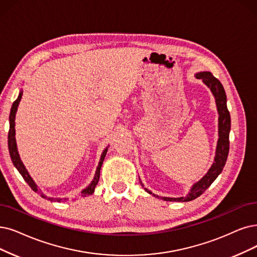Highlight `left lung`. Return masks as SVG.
Instances as JSON below:
<instances>
[{
  "label": "left lung",
  "instance_id": "obj_1",
  "mask_svg": "<svg viewBox=\"0 0 257 257\" xmlns=\"http://www.w3.org/2000/svg\"><path fill=\"white\" fill-rule=\"evenodd\" d=\"M197 79H201L204 84H206L212 91V94L215 98V102H216V106L218 110V141H217V147H216V153H215V158L212 167L209 169L208 173L204 175L199 181L194 183L190 192L186 195L184 197H177V198H172V197H161L157 196V195H154V196H157L160 199H163L166 201H181V202H187L196 199L199 197L200 195L206 191L213 181L218 177L219 174L221 173L225 161L228 158L229 154V134L231 130V118H230V112L227 107V96H225V91L222 86V84L219 82L218 79L215 78L210 71H201L195 75ZM141 186L143 184L141 182ZM145 188V187H143ZM145 190L152 194L150 190L145 188Z\"/></svg>",
  "mask_w": 257,
  "mask_h": 257
}]
</instances>
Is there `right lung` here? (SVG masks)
I'll list each match as a JSON object with an SVG mask.
<instances>
[{"mask_svg":"<svg viewBox=\"0 0 257 257\" xmlns=\"http://www.w3.org/2000/svg\"><path fill=\"white\" fill-rule=\"evenodd\" d=\"M22 95H23V91L21 90L20 91V94L17 98V100L13 103V106H12V110H10V115H9V132H8V150H9V154H10V157H12V160H13V163L14 166L17 168V170L19 171V173L21 174L22 177L24 178V180L28 183V186L32 188L36 193L40 194L41 197H43L47 200H50V201H60L62 199L60 198H53V197H47L45 194H43V192L41 191L40 189H38L36 182L33 180V178L30 177L29 173L27 172V170L25 169L23 162L21 161V158H20V155L18 153V148H17V142H16V128H15V119H16V112H17V109H18V106H19V103L20 101H21V98H22ZM106 152H107V148L102 152V155H101V158H100V161H99V164L97 167V170H96V173H95V177L93 179V181H91L89 183V186L86 187L84 190H82L81 192V195L82 196H88V195H91L94 193L95 191V188L98 184V181H99V177H100V170H101V167H102V163H103V160L105 158V155H106Z\"/></svg>","mask_w":257,"mask_h":257,"instance_id":"add662e5","label":"right lung"}]
</instances>
